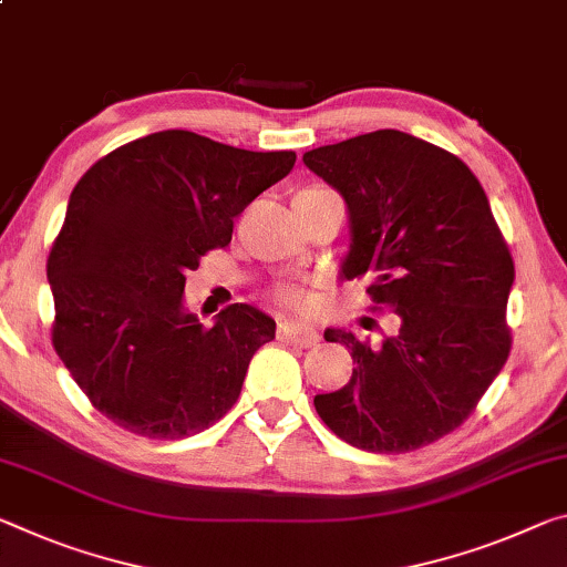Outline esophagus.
Instances as JSON below:
<instances>
[{
	"instance_id": "34e87169",
	"label": "esophagus",
	"mask_w": 567,
	"mask_h": 567,
	"mask_svg": "<svg viewBox=\"0 0 567 567\" xmlns=\"http://www.w3.org/2000/svg\"><path fill=\"white\" fill-rule=\"evenodd\" d=\"M277 338L300 348H312L320 340L318 330L310 326H302V322H280V328H277Z\"/></svg>"
}]
</instances>
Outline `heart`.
<instances>
[{
	"label": "heart",
	"mask_w": 567,
	"mask_h": 567,
	"mask_svg": "<svg viewBox=\"0 0 567 567\" xmlns=\"http://www.w3.org/2000/svg\"><path fill=\"white\" fill-rule=\"evenodd\" d=\"M277 300L290 305V308H300V310H308L312 305V295L305 290L302 285H295V282H287L277 287Z\"/></svg>",
	"instance_id": "1"
}]
</instances>
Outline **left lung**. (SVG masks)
Returning <instances> with one entry per match:
<instances>
[{
    "label": "left lung",
    "mask_w": 567,
    "mask_h": 567,
    "mask_svg": "<svg viewBox=\"0 0 567 567\" xmlns=\"http://www.w3.org/2000/svg\"><path fill=\"white\" fill-rule=\"evenodd\" d=\"M305 166L343 196V277L371 275L373 310L396 312L381 343L326 330L353 375L316 396L332 434L363 452H413L452 434L507 363L515 262L487 194L462 158L383 128L312 148Z\"/></svg>",
    "instance_id": "1"
}]
</instances>
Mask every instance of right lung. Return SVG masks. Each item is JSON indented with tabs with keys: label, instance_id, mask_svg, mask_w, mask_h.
<instances>
[{
	"label": "right lung",
	"instance_id": "obj_1",
	"mask_svg": "<svg viewBox=\"0 0 567 567\" xmlns=\"http://www.w3.org/2000/svg\"><path fill=\"white\" fill-rule=\"evenodd\" d=\"M292 151L158 131L95 161L48 257L52 346L90 403L131 434L184 439L235 406L275 320L245 302L214 326L184 308L188 269L290 174Z\"/></svg>",
	"mask_w": 567,
	"mask_h": 567
}]
</instances>
